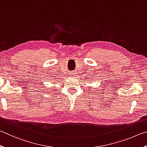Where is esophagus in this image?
<instances>
[{"label": "esophagus", "instance_id": "34e87169", "mask_svg": "<svg viewBox=\"0 0 147 147\" xmlns=\"http://www.w3.org/2000/svg\"><path fill=\"white\" fill-rule=\"evenodd\" d=\"M69 76H70L71 77H74V76H75V73H71L70 74H69Z\"/></svg>", "mask_w": 147, "mask_h": 147}]
</instances>
